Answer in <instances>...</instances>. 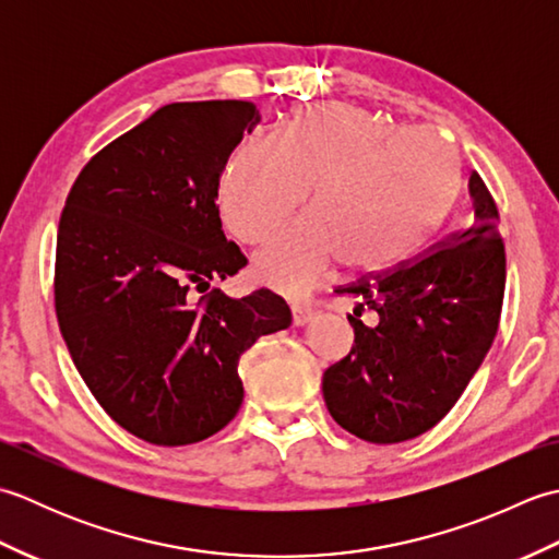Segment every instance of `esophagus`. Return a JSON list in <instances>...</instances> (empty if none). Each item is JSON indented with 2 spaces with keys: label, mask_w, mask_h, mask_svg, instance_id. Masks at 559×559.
<instances>
[{
  "label": "esophagus",
  "mask_w": 559,
  "mask_h": 559,
  "mask_svg": "<svg viewBox=\"0 0 559 559\" xmlns=\"http://www.w3.org/2000/svg\"><path fill=\"white\" fill-rule=\"evenodd\" d=\"M312 307L307 305H293V324L295 326H307L312 322Z\"/></svg>",
  "instance_id": "1"
}]
</instances>
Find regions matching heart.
<instances>
[{"label": "heart", "mask_w": 559, "mask_h": 559, "mask_svg": "<svg viewBox=\"0 0 559 559\" xmlns=\"http://www.w3.org/2000/svg\"><path fill=\"white\" fill-rule=\"evenodd\" d=\"M459 185V151L435 129H394L326 103L290 110L273 139H242L223 168L218 206L237 240L259 242L312 189V213L254 254L259 281L305 295L341 259L350 271L394 264L447 216Z\"/></svg>", "instance_id": "b5f03b06"}]
</instances>
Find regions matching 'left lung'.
<instances>
[{"label": "left lung", "instance_id": "1", "mask_svg": "<svg viewBox=\"0 0 559 559\" xmlns=\"http://www.w3.org/2000/svg\"><path fill=\"white\" fill-rule=\"evenodd\" d=\"M471 223L413 264L365 278L341 295L360 298L350 353L322 379L343 430L396 444L430 430L459 401L500 324L507 259L500 213L478 173L468 180ZM362 306L378 314L359 322Z\"/></svg>", "mask_w": 559, "mask_h": 559}]
</instances>
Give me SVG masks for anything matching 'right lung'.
Instances as JSON below:
<instances>
[{
  "label": "right lung",
  "mask_w": 559,
  "mask_h": 559,
  "mask_svg": "<svg viewBox=\"0 0 559 559\" xmlns=\"http://www.w3.org/2000/svg\"><path fill=\"white\" fill-rule=\"evenodd\" d=\"M254 103H173L93 156L57 230L55 310L91 394L160 447L216 435L242 406L240 355L288 329L271 290L194 298L247 259L223 235L218 180Z\"/></svg>",
  "instance_id": "add662e5"
}]
</instances>
